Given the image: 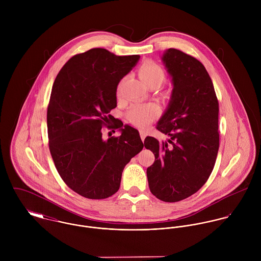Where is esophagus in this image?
<instances>
[{"label":"esophagus","mask_w":261,"mask_h":261,"mask_svg":"<svg viewBox=\"0 0 261 261\" xmlns=\"http://www.w3.org/2000/svg\"><path fill=\"white\" fill-rule=\"evenodd\" d=\"M140 135H141V139H142V141L144 142V141H145V139H146V136H147L146 130H145V129H141V130H140Z\"/></svg>","instance_id":"esophagus-1"}]
</instances>
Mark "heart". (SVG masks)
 <instances>
[{
  "instance_id": "heart-1",
  "label": "heart",
  "mask_w": 261,
  "mask_h": 261,
  "mask_svg": "<svg viewBox=\"0 0 261 261\" xmlns=\"http://www.w3.org/2000/svg\"><path fill=\"white\" fill-rule=\"evenodd\" d=\"M139 75L141 80L144 82L145 85H150L155 84L160 85L164 79H165V73L161 66L153 62H147L145 63L139 71ZM158 114V109L153 105H146V106H135L127 114L128 120L139 126L144 127L147 126L149 123L152 121V119Z\"/></svg>"
}]
</instances>
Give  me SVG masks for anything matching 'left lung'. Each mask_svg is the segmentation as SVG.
Returning <instances> with one entry per match:
<instances>
[{"label": "left lung", "mask_w": 261, "mask_h": 261, "mask_svg": "<svg viewBox=\"0 0 261 261\" xmlns=\"http://www.w3.org/2000/svg\"><path fill=\"white\" fill-rule=\"evenodd\" d=\"M162 61L173 90L156 129L170 139H145V148L154 154L147 176L153 196L178 202L195 194L213 171L219 149V103L212 80L199 60L170 48Z\"/></svg>", "instance_id": "1"}]
</instances>
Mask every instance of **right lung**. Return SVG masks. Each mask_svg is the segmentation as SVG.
I'll return each mask as SVG.
<instances>
[{
    "label": "right lung",
    "instance_id": "add662e5",
    "mask_svg": "<svg viewBox=\"0 0 261 261\" xmlns=\"http://www.w3.org/2000/svg\"><path fill=\"white\" fill-rule=\"evenodd\" d=\"M140 57L93 48L71 57L53 83L47 111L49 149L62 180L85 198L115 194L125 165L144 148L137 128L116 123L110 114L119 81ZM105 125L118 128L121 136L105 140Z\"/></svg>",
    "mask_w": 261,
    "mask_h": 261
}]
</instances>
